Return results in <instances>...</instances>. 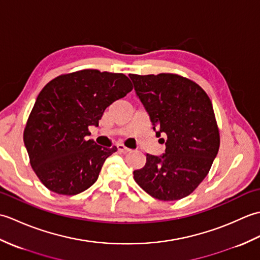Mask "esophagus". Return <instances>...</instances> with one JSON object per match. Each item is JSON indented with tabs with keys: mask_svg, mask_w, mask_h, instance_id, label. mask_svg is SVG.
<instances>
[{
	"mask_svg": "<svg viewBox=\"0 0 260 260\" xmlns=\"http://www.w3.org/2000/svg\"><path fill=\"white\" fill-rule=\"evenodd\" d=\"M117 146V150H118V152H120V153H128V152H131V150L129 148H127L125 145H123V144H117L116 145Z\"/></svg>",
	"mask_w": 260,
	"mask_h": 260,
	"instance_id": "esophagus-1",
	"label": "esophagus"
}]
</instances>
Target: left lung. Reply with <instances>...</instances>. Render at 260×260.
I'll list each match as a JSON object with an SVG mask.
<instances>
[{
    "label": "left lung",
    "instance_id": "1",
    "mask_svg": "<svg viewBox=\"0 0 260 260\" xmlns=\"http://www.w3.org/2000/svg\"><path fill=\"white\" fill-rule=\"evenodd\" d=\"M129 78L156 136L167 137L165 152L146 154L144 168L133 172L134 180L158 200H180L197 189L218 154L220 135L212 103L200 86L179 75Z\"/></svg>",
    "mask_w": 260,
    "mask_h": 260
}]
</instances>
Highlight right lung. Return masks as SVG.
<instances>
[{"mask_svg":"<svg viewBox=\"0 0 260 260\" xmlns=\"http://www.w3.org/2000/svg\"><path fill=\"white\" fill-rule=\"evenodd\" d=\"M132 89L124 74L96 69L61 75L43 87L23 133L30 164L43 185L75 196L95 183L117 148L87 141L88 127L98 126L105 109Z\"/></svg>","mask_w":260,"mask_h":260,"instance_id":"add662e5","label":"right lung"}]
</instances>
